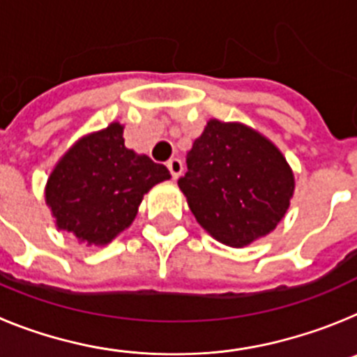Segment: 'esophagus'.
Returning <instances> with one entry per match:
<instances>
[{
    "mask_svg": "<svg viewBox=\"0 0 357 357\" xmlns=\"http://www.w3.org/2000/svg\"><path fill=\"white\" fill-rule=\"evenodd\" d=\"M166 166H168L169 173H172V176L176 181V178H178L182 173V160L178 159V157H173V159L168 160V164H166Z\"/></svg>",
    "mask_w": 357,
    "mask_h": 357,
    "instance_id": "1",
    "label": "esophagus"
}]
</instances>
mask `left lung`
I'll return each mask as SVG.
<instances>
[{
  "mask_svg": "<svg viewBox=\"0 0 357 357\" xmlns=\"http://www.w3.org/2000/svg\"><path fill=\"white\" fill-rule=\"evenodd\" d=\"M185 162L178 188L197 222L223 245L247 247L284 218L293 172L279 148L254 128L211 119Z\"/></svg>",
  "mask_w": 357,
  "mask_h": 357,
  "instance_id": "obj_1",
  "label": "left lung"
}]
</instances>
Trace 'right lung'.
Masks as SVG:
<instances>
[{"mask_svg": "<svg viewBox=\"0 0 357 357\" xmlns=\"http://www.w3.org/2000/svg\"><path fill=\"white\" fill-rule=\"evenodd\" d=\"M166 166L128 150L123 125L110 123L64 153L46 184L56 227L87 245H107L134 222L144 193L168 181Z\"/></svg>", "mask_w": 357, "mask_h": 357, "instance_id": "right-lung-1", "label": "right lung"}]
</instances>
